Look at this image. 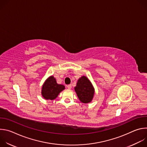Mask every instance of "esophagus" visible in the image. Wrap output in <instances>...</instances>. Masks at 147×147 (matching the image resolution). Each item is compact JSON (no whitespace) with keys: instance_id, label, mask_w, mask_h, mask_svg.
Listing matches in <instances>:
<instances>
[{"instance_id":"obj_1","label":"esophagus","mask_w":147,"mask_h":147,"mask_svg":"<svg viewBox=\"0 0 147 147\" xmlns=\"http://www.w3.org/2000/svg\"><path fill=\"white\" fill-rule=\"evenodd\" d=\"M67 88H68L69 90H70V89L71 88L72 86H71V84H69V85H67Z\"/></svg>"}]
</instances>
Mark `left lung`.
Here are the masks:
<instances>
[{
    "label": "left lung",
    "instance_id": "obj_1",
    "mask_svg": "<svg viewBox=\"0 0 147 147\" xmlns=\"http://www.w3.org/2000/svg\"><path fill=\"white\" fill-rule=\"evenodd\" d=\"M74 90L81 102L88 103L92 101L95 90L91 81L86 76H82L78 80Z\"/></svg>",
    "mask_w": 147,
    "mask_h": 147
}]
</instances>
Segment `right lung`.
<instances>
[{
    "mask_svg": "<svg viewBox=\"0 0 147 147\" xmlns=\"http://www.w3.org/2000/svg\"><path fill=\"white\" fill-rule=\"evenodd\" d=\"M65 89V87L63 85L58 84L56 79L52 76L48 77L44 83L41 94L44 99L53 100Z\"/></svg>",
    "mask_w": 147,
    "mask_h": 147,
    "instance_id": "obj_1",
    "label": "right lung"
}]
</instances>
